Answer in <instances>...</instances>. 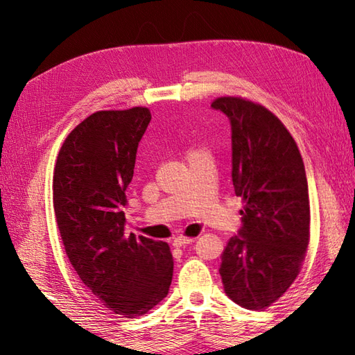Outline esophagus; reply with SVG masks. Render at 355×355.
Instances as JSON below:
<instances>
[{
    "label": "esophagus",
    "mask_w": 355,
    "mask_h": 355,
    "mask_svg": "<svg viewBox=\"0 0 355 355\" xmlns=\"http://www.w3.org/2000/svg\"><path fill=\"white\" fill-rule=\"evenodd\" d=\"M195 241V238L192 236H178L172 241V245L173 247H184L187 244H192Z\"/></svg>",
    "instance_id": "34e87169"
}]
</instances>
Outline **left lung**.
<instances>
[{
    "label": "left lung",
    "mask_w": 355,
    "mask_h": 355,
    "mask_svg": "<svg viewBox=\"0 0 355 355\" xmlns=\"http://www.w3.org/2000/svg\"><path fill=\"white\" fill-rule=\"evenodd\" d=\"M212 108L230 119L232 182L244 205L243 227L227 241L220 275L233 302L266 310L300 273L310 243L304 160L290 131L262 105L221 96Z\"/></svg>",
    "instance_id": "8db88e82"
}]
</instances>
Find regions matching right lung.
<instances>
[{
  "mask_svg": "<svg viewBox=\"0 0 355 355\" xmlns=\"http://www.w3.org/2000/svg\"><path fill=\"white\" fill-rule=\"evenodd\" d=\"M149 122L146 107L94 112L67 135L53 172L69 261L94 297L126 319L162 302L173 273L168 243L125 233V191Z\"/></svg>",
  "mask_w": 355,
  "mask_h": 355,
  "instance_id": "right-lung-1",
  "label": "right lung"
}]
</instances>
